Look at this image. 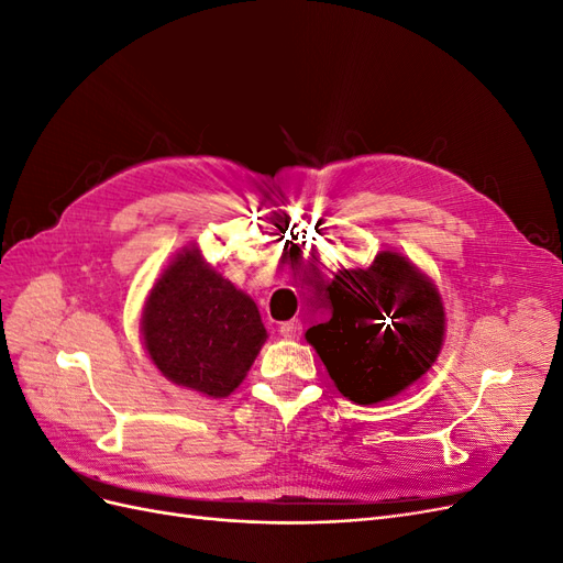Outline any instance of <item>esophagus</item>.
<instances>
[{"instance_id":"1","label":"esophagus","mask_w":563,"mask_h":563,"mask_svg":"<svg viewBox=\"0 0 563 563\" xmlns=\"http://www.w3.org/2000/svg\"><path fill=\"white\" fill-rule=\"evenodd\" d=\"M279 333L286 340H298L302 335V321L300 319H291V321H284L279 327Z\"/></svg>"}]
</instances>
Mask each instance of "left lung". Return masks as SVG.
Segmentation results:
<instances>
[{
    "label": "left lung",
    "mask_w": 563,
    "mask_h": 563,
    "mask_svg": "<svg viewBox=\"0 0 563 563\" xmlns=\"http://www.w3.org/2000/svg\"><path fill=\"white\" fill-rule=\"evenodd\" d=\"M329 300L333 317L305 338L347 399L395 397L434 364L444 308L437 288L404 255L380 253L368 269H340Z\"/></svg>",
    "instance_id": "8db88e82"
}]
</instances>
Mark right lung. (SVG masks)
I'll list each match as a JSON object with an SVG mask.
<instances>
[{"label": "right lung", "instance_id": "add662e5", "mask_svg": "<svg viewBox=\"0 0 563 563\" xmlns=\"http://www.w3.org/2000/svg\"><path fill=\"white\" fill-rule=\"evenodd\" d=\"M267 331L255 302L185 251L164 269L143 312L152 362L176 385L228 397L261 352Z\"/></svg>", "mask_w": 563, "mask_h": 563}]
</instances>
